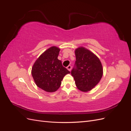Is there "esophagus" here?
Returning <instances> with one entry per match:
<instances>
[{"label":"esophagus","instance_id":"1","mask_svg":"<svg viewBox=\"0 0 131 131\" xmlns=\"http://www.w3.org/2000/svg\"><path fill=\"white\" fill-rule=\"evenodd\" d=\"M67 69H68L69 71H70V70H71V69H72V66H70V65H69L68 67H67Z\"/></svg>","mask_w":131,"mask_h":131}]
</instances>
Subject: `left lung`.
Masks as SVG:
<instances>
[{
    "instance_id": "1",
    "label": "left lung",
    "mask_w": 131,
    "mask_h": 131,
    "mask_svg": "<svg viewBox=\"0 0 131 131\" xmlns=\"http://www.w3.org/2000/svg\"><path fill=\"white\" fill-rule=\"evenodd\" d=\"M76 61L71 71L77 88L83 92L92 90L103 76V67L97 56L84 47L75 50Z\"/></svg>"
}]
</instances>
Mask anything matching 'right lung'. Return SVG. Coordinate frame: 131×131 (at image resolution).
Wrapping results in <instances>:
<instances>
[{"mask_svg":"<svg viewBox=\"0 0 131 131\" xmlns=\"http://www.w3.org/2000/svg\"><path fill=\"white\" fill-rule=\"evenodd\" d=\"M59 51L56 46L50 47L39 57L31 69L35 84L47 92L56 91L64 77L70 73L57 58Z\"/></svg>","mask_w":131,"mask_h":131,"instance_id":"1","label":"right lung"}]
</instances>
